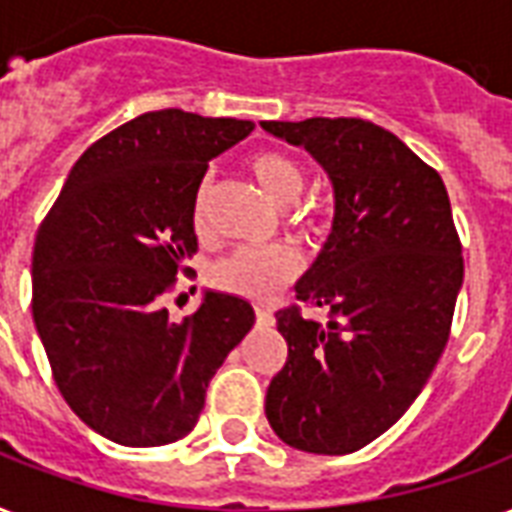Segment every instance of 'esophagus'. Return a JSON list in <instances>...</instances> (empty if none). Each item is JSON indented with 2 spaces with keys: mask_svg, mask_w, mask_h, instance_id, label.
<instances>
[{
  "mask_svg": "<svg viewBox=\"0 0 512 512\" xmlns=\"http://www.w3.org/2000/svg\"><path fill=\"white\" fill-rule=\"evenodd\" d=\"M255 317H257V325L274 323V312H271V309H266V306H255Z\"/></svg>",
  "mask_w": 512,
  "mask_h": 512,
  "instance_id": "1",
  "label": "esophagus"
}]
</instances>
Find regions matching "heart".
<instances>
[{
	"label": "heart",
	"mask_w": 512,
	"mask_h": 512,
	"mask_svg": "<svg viewBox=\"0 0 512 512\" xmlns=\"http://www.w3.org/2000/svg\"><path fill=\"white\" fill-rule=\"evenodd\" d=\"M249 170L255 181L263 187L268 198L279 206H290L298 200L306 184V173L301 162L287 151L260 149L249 157ZM317 214L304 208L295 214V225L314 227ZM192 227L200 238L211 236V181L203 179L192 192ZM304 268V257L295 246L276 244L266 249H236L214 266L208 268L211 285L222 293L241 295L249 301H271L279 290L298 279Z\"/></svg>",
	"instance_id": "1"
}]
</instances>
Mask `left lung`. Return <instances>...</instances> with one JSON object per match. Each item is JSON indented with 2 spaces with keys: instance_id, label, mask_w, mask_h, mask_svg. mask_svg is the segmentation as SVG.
<instances>
[{
  "instance_id": "obj_1",
  "label": "left lung",
  "mask_w": 512,
  "mask_h": 512,
  "mask_svg": "<svg viewBox=\"0 0 512 512\" xmlns=\"http://www.w3.org/2000/svg\"><path fill=\"white\" fill-rule=\"evenodd\" d=\"M304 146L333 184L328 244L295 287L306 306L276 312L287 361L266 393V415L290 448L355 453L410 410L445 350L464 282L448 189L393 132L366 119L260 121Z\"/></svg>"
}]
</instances>
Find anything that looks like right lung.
I'll use <instances>...</instances> for the list:
<instances>
[{"label": "right lung", "mask_w": 512, "mask_h": 512, "mask_svg": "<svg viewBox=\"0 0 512 512\" xmlns=\"http://www.w3.org/2000/svg\"><path fill=\"white\" fill-rule=\"evenodd\" d=\"M252 130L179 108L143 113L83 151L37 230L32 314L51 374L70 410L111 442L187 437L208 382L255 323L244 298L211 290L181 323L162 306L198 252L192 192Z\"/></svg>", "instance_id": "obj_1"}]
</instances>
